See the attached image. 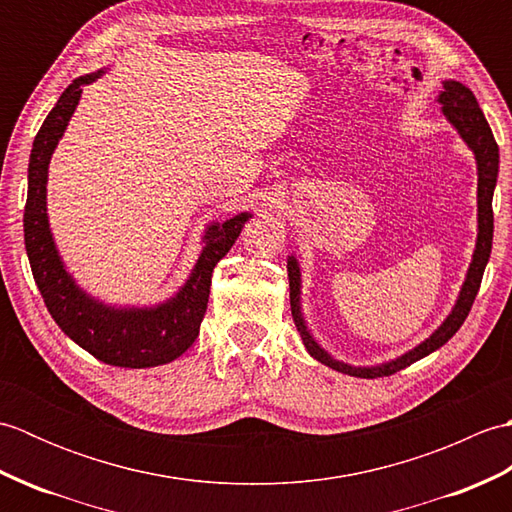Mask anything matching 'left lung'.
I'll list each match as a JSON object with an SVG mask.
<instances>
[{"instance_id":"left-lung-1","label":"left lung","mask_w":512,"mask_h":512,"mask_svg":"<svg viewBox=\"0 0 512 512\" xmlns=\"http://www.w3.org/2000/svg\"><path fill=\"white\" fill-rule=\"evenodd\" d=\"M438 103L442 105V114L447 121L453 125L455 132L473 151L475 165H477V239H475V250L471 257L469 270H466L464 284L460 288V295L455 299V306L447 314L438 330H433L429 339L418 343L413 350L391 358L387 363L378 365H350L343 361H336L323 347L314 341L310 334L306 319H303L301 312V268L295 255L288 257V281H290V310L292 319H295L297 330L301 334V341L306 345V350L312 358H317L319 363L328 365L336 372L356 376V378H380V376H391L400 372V369L409 367L411 363L420 361V358L429 356L431 352L440 350V347L447 343L451 336L462 328L464 319L469 317L473 301L477 297V290L482 284L484 268L488 264V257H491L493 248V191L497 184V171H499V147L493 138L491 127H488L484 112L477 105L475 94L462 85L460 81L447 79L442 81V92L438 96Z\"/></svg>"}]
</instances>
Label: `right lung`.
Instances as JSON below:
<instances>
[{
    "label": "right lung",
    "mask_w": 512,
    "mask_h": 512,
    "mask_svg": "<svg viewBox=\"0 0 512 512\" xmlns=\"http://www.w3.org/2000/svg\"><path fill=\"white\" fill-rule=\"evenodd\" d=\"M96 70L74 79L35 136L28 162V198L24 242L32 277L61 332L99 361L114 367H158L176 361L200 334L209 303L213 268L231 250L250 211L231 220L206 224L198 262L176 295L156 306H112L85 292L65 268L48 220V167L70 118L81 101L83 85L101 79Z\"/></svg>",
    "instance_id": "add662e5"
}]
</instances>
